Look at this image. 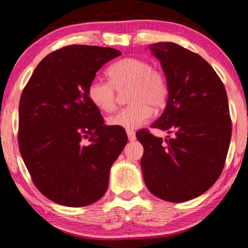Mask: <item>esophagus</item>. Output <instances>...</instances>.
Here are the masks:
<instances>
[{
  "label": "esophagus",
  "mask_w": 248,
  "mask_h": 248,
  "mask_svg": "<svg viewBox=\"0 0 248 248\" xmlns=\"http://www.w3.org/2000/svg\"><path fill=\"white\" fill-rule=\"evenodd\" d=\"M127 133V137H128V140L130 141H135V139H137V137H135V133L133 131H126Z\"/></svg>",
  "instance_id": "obj_1"
}]
</instances>
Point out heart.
<instances>
[{
  "instance_id": "obj_1",
  "label": "heart",
  "mask_w": 248,
  "mask_h": 248,
  "mask_svg": "<svg viewBox=\"0 0 248 248\" xmlns=\"http://www.w3.org/2000/svg\"><path fill=\"white\" fill-rule=\"evenodd\" d=\"M109 82L94 79L88 87V97L93 106L106 111L116 106V93L130 88L128 103L131 105L107 118L110 126L125 130L140 127L152 116V108L160 109L168 97L167 80L160 71L152 69L148 61L126 57L117 61L107 70Z\"/></svg>"
}]
</instances>
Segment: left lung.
<instances>
[{
    "label": "left lung",
    "instance_id": "left-lung-1",
    "mask_svg": "<svg viewBox=\"0 0 248 248\" xmlns=\"http://www.w3.org/2000/svg\"><path fill=\"white\" fill-rule=\"evenodd\" d=\"M168 84L164 113L151 127L162 140L137 133L143 145L141 168L149 191L168 202H186L208 191L221 174L232 139L225 86L211 65L175 43L149 46Z\"/></svg>",
    "mask_w": 248,
    "mask_h": 248
}]
</instances>
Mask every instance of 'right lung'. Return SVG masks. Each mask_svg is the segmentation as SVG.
<instances>
[{
	"mask_svg": "<svg viewBox=\"0 0 248 248\" xmlns=\"http://www.w3.org/2000/svg\"><path fill=\"white\" fill-rule=\"evenodd\" d=\"M110 47L72 45L50 53L33 71L19 104V149L36 187L57 204L86 206L103 198L111 165L127 135L104 124L88 87Z\"/></svg>",
	"mask_w": 248,
	"mask_h": 248,
	"instance_id": "obj_1",
	"label": "right lung"
}]
</instances>
